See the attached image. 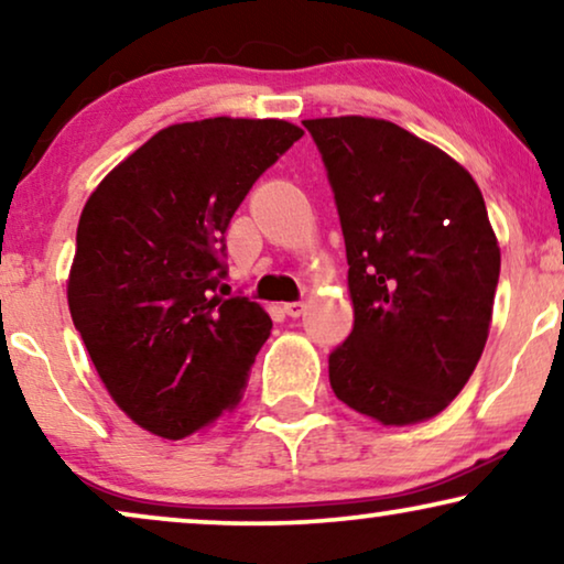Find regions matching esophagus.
Instances as JSON below:
<instances>
[{"instance_id": "esophagus-1", "label": "esophagus", "mask_w": 564, "mask_h": 564, "mask_svg": "<svg viewBox=\"0 0 564 564\" xmlns=\"http://www.w3.org/2000/svg\"><path fill=\"white\" fill-rule=\"evenodd\" d=\"M282 311L288 313L290 318H300V315H303V311H305V303H284Z\"/></svg>"}]
</instances>
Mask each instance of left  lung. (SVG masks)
Here are the masks:
<instances>
[{
	"label": "left lung",
	"mask_w": 564,
	"mask_h": 564,
	"mask_svg": "<svg viewBox=\"0 0 564 564\" xmlns=\"http://www.w3.org/2000/svg\"><path fill=\"white\" fill-rule=\"evenodd\" d=\"M354 328L328 354L336 398L384 426L442 413L488 341L500 249L467 169L395 122L321 118Z\"/></svg>",
	"instance_id": "1"
}]
</instances>
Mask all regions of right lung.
<instances>
[{
  "mask_svg": "<svg viewBox=\"0 0 564 564\" xmlns=\"http://www.w3.org/2000/svg\"><path fill=\"white\" fill-rule=\"evenodd\" d=\"M300 138L284 120L169 126L84 205L68 311L115 403L151 434L184 438L241 400L272 318L223 282L226 230Z\"/></svg>",
  "mask_w": 564,
  "mask_h": 564,
  "instance_id": "right-lung-1",
  "label": "right lung"
}]
</instances>
